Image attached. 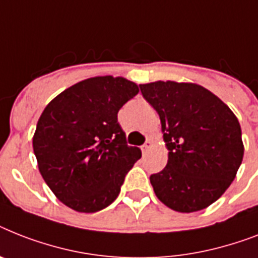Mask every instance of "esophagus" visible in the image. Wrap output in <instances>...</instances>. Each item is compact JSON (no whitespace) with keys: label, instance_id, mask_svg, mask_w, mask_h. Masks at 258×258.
I'll return each mask as SVG.
<instances>
[{"label":"esophagus","instance_id":"esophagus-1","mask_svg":"<svg viewBox=\"0 0 258 258\" xmlns=\"http://www.w3.org/2000/svg\"><path fill=\"white\" fill-rule=\"evenodd\" d=\"M151 147H152V142H151V140H147V142H146V143L142 146V151H143V154H147L148 150H150Z\"/></svg>","mask_w":258,"mask_h":258}]
</instances>
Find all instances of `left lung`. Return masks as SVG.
Listing matches in <instances>:
<instances>
[{
	"instance_id": "left-lung-1",
	"label": "left lung",
	"mask_w": 258,
	"mask_h": 258,
	"mask_svg": "<svg viewBox=\"0 0 258 258\" xmlns=\"http://www.w3.org/2000/svg\"><path fill=\"white\" fill-rule=\"evenodd\" d=\"M139 87L158 111L168 150L164 169L150 176L155 195L176 212L207 208L228 189L242 162L236 115L196 83L158 81Z\"/></svg>"
}]
</instances>
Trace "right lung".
Returning a JSON list of instances; mask_svg holds the SVG:
<instances>
[{
  "instance_id": "1",
  "label": "right lung",
  "mask_w": 258,
  "mask_h": 258,
  "mask_svg": "<svg viewBox=\"0 0 258 258\" xmlns=\"http://www.w3.org/2000/svg\"><path fill=\"white\" fill-rule=\"evenodd\" d=\"M138 93L123 77H94L56 95L39 116L33 136L39 172L69 208L94 213L118 198L142 156L127 146L118 111Z\"/></svg>"
}]
</instances>
